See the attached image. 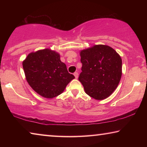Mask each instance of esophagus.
I'll return each mask as SVG.
<instances>
[{
	"mask_svg": "<svg viewBox=\"0 0 147 147\" xmlns=\"http://www.w3.org/2000/svg\"><path fill=\"white\" fill-rule=\"evenodd\" d=\"M74 76H75L76 78H78V73H77V72H75V73H74Z\"/></svg>",
	"mask_w": 147,
	"mask_h": 147,
	"instance_id": "1",
	"label": "esophagus"
}]
</instances>
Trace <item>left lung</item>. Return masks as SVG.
I'll use <instances>...</instances> for the list:
<instances>
[{"instance_id": "left-lung-1", "label": "left lung", "mask_w": 147, "mask_h": 147, "mask_svg": "<svg viewBox=\"0 0 147 147\" xmlns=\"http://www.w3.org/2000/svg\"><path fill=\"white\" fill-rule=\"evenodd\" d=\"M82 63L78 80L86 94L103 100L117 88L122 76V59L113 48L96 45L80 52Z\"/></svg>"}]
</instances>
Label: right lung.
<instances>
[{
    "label": "right lung",
    "mask_w": 147,
    "mask_h": 147,
    "mask_svg": "<svg viewBox=\"0 0 147 147\" xmlns=\"http://www.w3.org/2000/svg\"><path fill=\"white\" fill-rule=\"evenodd\" d=\"M23 67L27 82L46 98H53L63 93L74 78L60 60L59 54L49 49L30 53L23 61Z\"/></svg>",
    "instance_id": "add662e5"
}]
</instances>
